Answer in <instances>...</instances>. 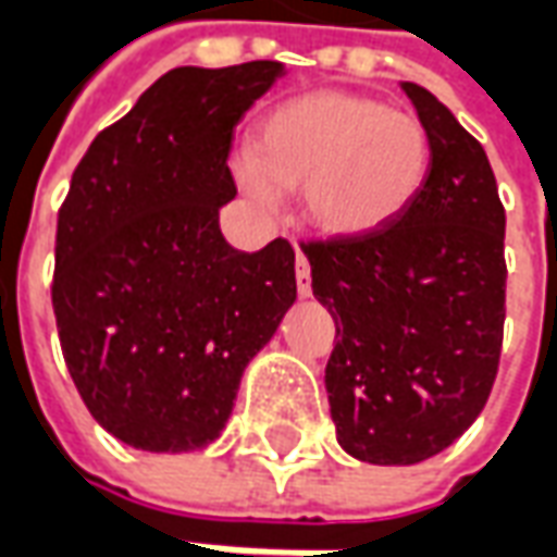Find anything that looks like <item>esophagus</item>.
<instances>
[{"label": "esophagus", "instance_id": "obj_1", "mask_svg": "<svg viewBox=\"0 0 557 557\" xmlns=\"http://www.w3.org/2000/svg\"><path fill=\"white\" fill-rule=\"evenodd\" d=\"M295 280H298V295L301 298H310V262H307V256L298 250L295 253Z\"/></svg>", "mask_w": 557, "mask_h": 557}]
</instances>
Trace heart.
Masks as SVG:
<instances>
[{
	"label": "heart",
	"instance_id": "obj_1",
	"mask_svg": "<svg viewBox=\"0 0 557 557\" xmlns=\"http://www.w3.org/2000/svg\"><path fill=\"white\" fill-rule=\"evenodd\" d=\"M432 139L418 115L355 91H307L253 127L238 170L259 202L298 194L307 226L331 242H358L394 226L430 178Z\"/></svg>",
	"mask_w": 557,
	"mask_h": 557
}]
</instances>
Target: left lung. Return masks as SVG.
Masks as SVG:
<instances>
[{
    "instance_id": "obj_1",
    "label": "left lung",
    "mask_w": 557,
    "mask_h": 557,
    "mask_svg": "<svg viewBox=\"0 0 557 557\" xmlns=\"http://www.w3.org/2000/svg\"><path fill=\"white\" fill-rule=\"evenodd\" d=\"M432 139L403 218L358 242L304 244L334 315L325 367L337 442L370 466H414L474 423L504 334V206L490 158L432 91L399 83Z\"/></svg>"
}]
</instances>
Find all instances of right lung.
Masks as SVG:
<instances>
[{
    "label": "right lung",
    "mask_w": 557,
    "mask_h": 557,
    "mask_svg": "<svg viewBox=\"0 0 557 557\" xmlns=\"http://www.w3.org/2000/svg\"><path fill=\"white\" fill-rule=\"evenodd\" d=\"M283 62L172 67L83 154L55 226L53 310L91 418L151 454L208 447L298 298L295 250L220 232L244 113Z\"/></svg>",
    "instance_id": "add662e5"
}]
</instances>
